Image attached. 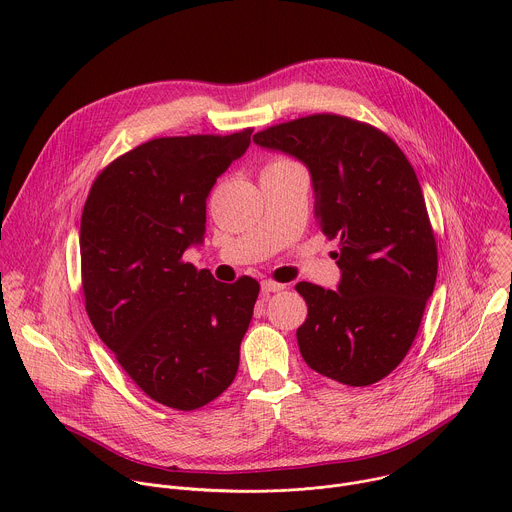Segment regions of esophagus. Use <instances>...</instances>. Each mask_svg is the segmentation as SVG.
I'll return each instance as SVG.
<instances>
[{
	"instance_id": "esophagus-1",
	"label": "esophagus",
	"mask_w": 512,
	"mask_h": 512,
	"mask_svg": "<svg viewBox=\"0 0 512 512\" xmlns=\"http://www.w3.org/2000/svg\"><path fill=\"white\" fill-rule=\"evenodd\" d=\"M283 287H285L283 283H277V281H271V279H263V281H261L263 294H275V291H281Z\"/></svg>"
}]
</instances>
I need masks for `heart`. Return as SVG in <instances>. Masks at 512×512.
<instances>
[{
	"label": "heart",
	"mask_w": 512,
	"mask_h": 512,
	"mask_svg": "<svg viewBox=\"0 0 512 512\" xmlns=\"http://www.w3.org/2000/svg\"><path fill=\"white\" fill-rule=\"evenodd\" d=\"M285 164H291V160H287V158H275V160H271L265 168H273V166H285Z\"/></svg>",
	"instance_id": "1"
}]
</instances>
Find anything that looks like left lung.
I'll return each instance as SVG.
<instances>
[{
	"label": "left lung",
	"instance_id": "obj_1",
	"mask_svg": "<svg viewBox=\"0 0 512 512\" xmlns=\"http://www.w3.org/2000/svg\"><path fill=\"white\" fill-rule=\"evenodd\" d=\"M253 141L308 166L320 229L340 239L338 291L296 285L308 304L296 332L306 364L348 387L385 379L409 352L437 275L413 166L387 133L334 113L271 125Z\"/></svg>",
	"mask_w": 512,
	"mask_h": 512
}]
</instances>
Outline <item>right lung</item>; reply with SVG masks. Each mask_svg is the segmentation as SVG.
Segmentation results:
<instances>
[{"mask_svg": "<svg viewBox=\"0 0 512 512\" xmlns=\"http://www.w3.org/2000/svg\"><path fill=\"white\" fill-rule=\"evenodd\" d=\"M253 129L150 139L95 178L81 216V281L93 328L156 403L194 411L225 393L259 283L216 281L184 261L206 198Z\"/></svg>", "mask_w": 512, "mask_h": 512, "instance_id": "1", "label": "right lung"}]
</instances>
